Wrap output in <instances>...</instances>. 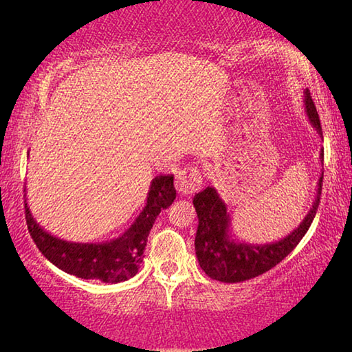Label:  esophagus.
<instances>
[{"label":"esophagus","mask_w":352,"mask_h":352,"mask_svg":"<svg viewBox=\"0 0 352 352\" xmlns=\"http://www.w3.org/2000/svg\"><path fill=\"white\" fill-rule=\"evenodd\" d=\"M201 188V175L195 168H184L175 178V189L180 195H190Z\"/></svg>","instance_id":"34e87169"}]
</instances>
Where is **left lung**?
Returning <instances> with one entry per match:
<instances>
[{
    "instance_id": "1",
    "label": "left lung",
    "mask_w": 352,
    "mask_h": 352,
    "mask_svg": "<svg viewBox=\"0 0 352 352\" xmlns=\"http://www.w3.org/2000/svg\"><path fill=\"white\" fill-rule=\"evenodd\" d=\"M305 104L309 121L323 138L321 124L317 109L309 90L305 91ZM323 163V151L320 152ZM321 186H323V174H321L317 188V197L307 216L284 239L265 245H253V243L236 242L230 236V214L226 212V205L219 197L217 190L208 186L201 192L194 195V208L199 217L197 234H195V254L199 264L208 276L222 283H241L247 281L269 272L279 264L307 233L309 226L317 214L320 205Z\"/></svg>"
}]
</instances>
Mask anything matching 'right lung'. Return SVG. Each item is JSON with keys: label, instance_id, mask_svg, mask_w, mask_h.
<instances>
[{"label": "right lung", "instance_id": "obj_1", "mask_svg": "<svg viewBox=\"0 0 352 352\" xmlns=\"http://www.w3.org/2000/svg\"><path fill=\"white\" fill-rule=\"evenodd\" d=\"M175 195L174 175L155 177L148 188L144 210L127 231L116 239L105 242H69L51 236L37 223L25 200L26 223L41 254L60 270L82 279H99L111 284L122 283L138 273L144 258L142 253L146 250L147 236L155 219L162 210L172 205Z\"/></svg>", "mask_w": 352, "mask_h": 352}]
</instances>
